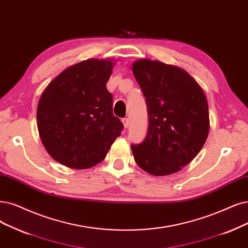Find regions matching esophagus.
Wrapping results in <instances>:
<instances>
[{
  "mask_svg": "<svg viewBox=\"0 0 248 248\" xmlns=\"http://www.w3.org/2000/svg\"><path fill=\"white\" fill-rule=\"evenodd\" d=\"M123 124H124V126L125 127V129H126V127L127 126H129L130 125V121H129V118H126V117H124V118H123Z\"/></svg>",
  "mask_w": 248,
  "mask_h": 248,
  "instance_id": "obj_1",
  "label": "esophagus"
}]
</instances>
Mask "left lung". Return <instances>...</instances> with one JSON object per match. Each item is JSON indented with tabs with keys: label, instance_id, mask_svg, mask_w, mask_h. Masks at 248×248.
I'll list each match as a JSON object with an SVG mask.
<instances>
[{
	"label": "left lung",
	"instance_id": "8db88e82",
	"mask_svg": "<svg viewBox=\"0 0 248 248\" xmlns=\"http://www.w3.org/2000/svg\"><path fill=\"white\" fill-rule=\"evenodd\" d=\"M132 70L149 114L145 140L132 145L135 160L153 176L177 172L196 156L207 139L204 92L186 70L160 61L137 60Z\"/></svg>",
	"mask_w": 248,
	"mask_h": 248
}]
</instances>
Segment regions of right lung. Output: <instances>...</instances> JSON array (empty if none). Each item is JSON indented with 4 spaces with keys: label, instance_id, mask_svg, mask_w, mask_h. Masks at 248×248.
I'll list each match as a JSON object with an SVG mask.
<instances>
[{
    "label": "right lung",
    "instance_id": "right-lung-1",
    "mask_svg": "<svg viewBox=\"0 0 248 248\" xmlns=\"http://www.w3.org/2000/svg\"><path fill=\"white\" fill-rule=\"evenodd\" d=\"M114 62L88 59L64 69L43 92L36 109L41 141L51 157L85 170L102 161L121 136L106 82Z\"/></svg>",
    "mask_w": 248,
    "mask_h": 248
}]
</instances>
